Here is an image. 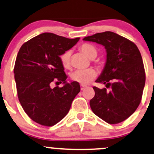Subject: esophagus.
Wrapping results in <instances>:
<instances>
[{
  "label": "esophagus",
  "mask_w": 154,
  "mask_h": 154,
  "mask_svg": "<svg viewBox=\"0 0 154 154\" xmlns=\"http://www.w3.org/2000/svg\"><path fill=\"white\" fill-rule=\"evenodd\" d=\"M85 88H86V86H85V85H81V89H82V90H84V89H85Z\"/></svg>",
  "instance_id": "obj_1"
}]
</instances>
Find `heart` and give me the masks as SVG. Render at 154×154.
<instances>
[{"instance_id": "obj_1", "label": "heart", "mask_w": 154, "mask_h": 154, "mask_svg": "<svg viewBox=\"0 0 154 154\" xmlns=\"http://www.w3.org/2000/svg\"><path fill=\"white\" fill-rule=\"evenodd\" d=\"M80 50L89 59H94L97 54V51L93 45L90 44H84L80 46ZM70 56L71 51L68 50L60 55V59L62 65L64 68L70 69ZM97 75V72L94 69L87 70H77L70 74V79L72 82H75L82 85L89 84Z\"/></svg>"}]
</instances>
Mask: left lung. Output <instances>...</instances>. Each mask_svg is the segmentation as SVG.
Returning <instances> with one entry per match:
<instances>
[{
    "label": "left lung",
    "mask_w": 154,
    "mask_h": 154,
    "mask_svg": "<svg viewBox=\"0 0 154 154\" xmlns=\"http://www.w3.org/2000/svg\"><path fill=\"white\" fill-rule=\"evenodd\" d=\"M83 40L103 45L107 52L105 67L96 82L110 87V91L94 86L95 95L89 102L91 110L107 123L122 122L141 102L146 73L140 52L132 41L110 31Z\"/></svg>",
    "instance_id": "obj_1"
}]
</instances>
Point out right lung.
I'll use <instances>...</instances> for the list:
<instances>
[{"mask_svg":"<svg viewBox=\"0 0 154 154\" xmlns=\"http://www.w3.org/2000/svg\"><path fill=\"white\" fill-rule=\"evenodd\" d=\"M79 39L44 32L20 48L14 69L17 95L25 113L36 123L46 127L57 124L68 114L80 91L79 83L67 82L60 59ZM53 81L64 86L51 88Z\"/></svg>","mask_w":154,"mask_h":154,"instance_id":"add662e5","label":"right lung"}]
</instances>
